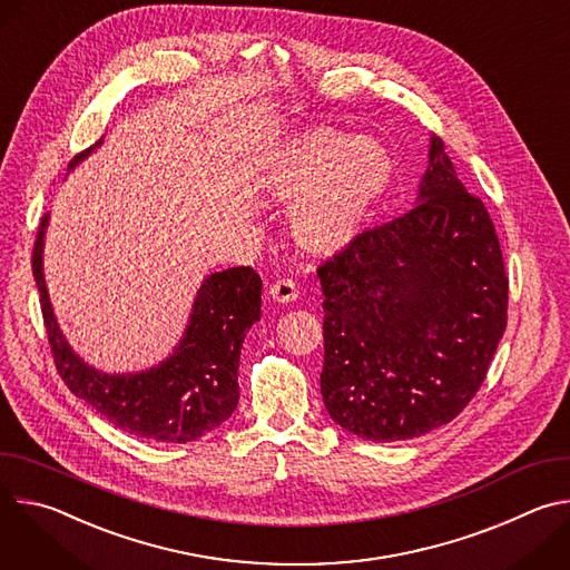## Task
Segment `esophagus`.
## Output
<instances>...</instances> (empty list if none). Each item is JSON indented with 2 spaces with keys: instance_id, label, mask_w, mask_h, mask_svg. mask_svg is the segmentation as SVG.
<instances>
[{
  "instance_id": "34e87169",
  "label": "esophagus",
  "mask_w": 570,
  "mask_h": 570,
  "mask_svg": "<svg viewBox=\"0 0 570 570\" xmlns=\"http://www.w3.org/2000/svg\"><path fill=\"white\" fill-rule=\"evenodd\" d=\"M268 295H271V299H273V302L288 304V302L297 299L299 291H297V286H295V282H293V279H279V282H275V284L271 286Z\"/></svg>"
}]
</instances>
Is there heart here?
Masks as SVG:
<instances>
[{"mask_svg":"<svg viewBox=\"0 0 570 570\" xmlns=\"http://www.w3.org/2000/svg\"><path fill=\"white\" fill-rule=\"evenodd\" d=\"M394 178L390 148L372 135L308 126L273 144L257 167L266 198L292 203L291 232L311 255H336L365 232Z\"/></svg>","mask_w":570,"mask_h":570,"instance_id":"heart-1","label":"heart"}]
</instances>
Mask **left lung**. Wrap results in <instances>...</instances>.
Instances as JSON below:
<instances>
[{
  "instance_id": "left-lung-1",
  "label": "left lung",
  "mask_w": 570,
  "mask_h": 570,
  "mask_svg": "<svg viewBox=\"0 0 570 570\" xmlns=\"http://www.w3.org/2000/svg\"><path fill=\"white\" fill-rule=\"evenodd\" d=\"M415 203L317 271L324 409L370 442L422 438L462 413L508 324L497 229L435 135Z\"/></svg>"
}]
</instances>
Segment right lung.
<instances>
[{
	"label": "right lung",
	"instance_id": "add662e5",
	"mask_svg": "<svg viewBox=\"0 0 570 570\" xmlns=\"http://www.w3.org/2000/svg\"><path fill=\"white\" fill-rule=\"evenodd\" d=\"M101 144L76 155L69 171ZM47 225L49 214L40 223L31 266L53 361L67 387L117 429L153 442L187 444L229 420L238 403L240 347L262 317V277L246 266L207 275L174 352L148 370L110 374L80 358L60 332L42 266Z\"/></svg>",
	"mask_w": 570,
	"mask_h": 570
}]
</instances>
